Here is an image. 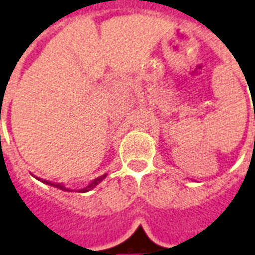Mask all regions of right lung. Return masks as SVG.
I'll return each mask as SVG.
<instances>
[{"instance_id": "add662e5", "label": "right lung", "mask_w": 255, "mask_h": 255, "mask_svg": "<svg viewBox=\"0 0 255 255\" xmlns=\"http://www.w3.org/2000/svg\"><path fill=\"white\" fill-rule=\"evenodd\" d=\"M107 177V174L101 175V177H99V178H96V180H93L92 182H90L89 185L86 186V188H82V189L77 190V192H81V193H85V192H89V190H92L93 188H96V186L99 185L100 182L104 180ZM41 182H44V184H47V185H51V186H55V188H58V189H62V190H66V192H75V189H70V188H66L65 185H62V184H54V182H51V181H41Z\"/></svg>"}]
</instances>
